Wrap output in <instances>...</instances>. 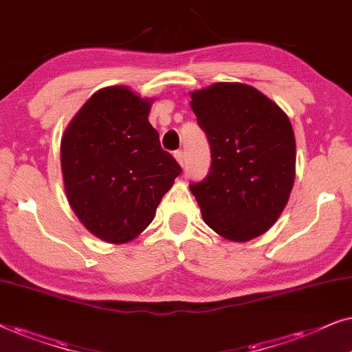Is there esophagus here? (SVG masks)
Masks as SVG:
<instances>
[{"instance_id":"1","label":"esophagus","mask_w":352,"mask_h":352,"mask_svg":"<svg viewBox=\"0 0 352 352\" xmlns=\"http://www.w3.org/2000/svg\"><path fill=\"white\" fill-rule=\"evenodd\" d=\"M173 157L177 159V162L180 164V167H185V154H184V151H175V153H173Z\"/></svg>"}]
</instances>
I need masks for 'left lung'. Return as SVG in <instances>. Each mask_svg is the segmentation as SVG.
Masks as SVG:
<instances>
[{
	"label": "left lung",
	"mask_w": 352,
	"mask_h": 352,
	"mask_svg": "<svg viewBox=\"0 0 352 352\" xmlns=\"http://www.w3.org/2000/svg\"><path fill=\"white\" fill-rule=\"evenodd\" d=\"M190 96L212 156L209 175L190 185L203 220L230 241L261 236L278 220L294 184L292 122L277 102L245 83H214Z\"/></svg>",
	"instance_id": "8db88e82"
}]
</instances>
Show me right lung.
Returning a JSON list of instances; mask_svg holds the SVG:
<instances>
[{
    "label": "right lung",
    "mask_w": 352,
    "mask_h": 352,
    "mask_svg": "<svg viewBox=\"0 0 352 352\" xmlns=\"http://www.w3.org/2000/svg\"><path fill=\"white\" fill-rule=\"evenodd\" d=\"M153 100L129 87L98 90L60 140V170L74 214L91 235L132 241L149 223L182 168L149 124Z\"/></svg>",
    "instance_id": "add662e5"
}]
</instances>
